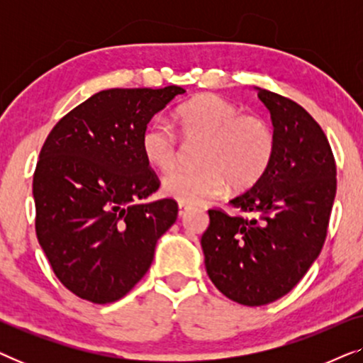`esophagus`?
Returning <instances> with one entry per match:
<instances>
[{
    "mask_svg": "<svg viewBox=\"0 0 363 363\" xmlns=\"http://www.w3.org/2000/svg\"><path fill=\"white\" fill-rule=\"evenodd\" d=\"M191 208H193V206H190V205H183V203H180V205H178V215H180V216L183 218V216L186 215L188 211L191 210Z\"/></svg>",
    "mask_w": 363,
    "mask_h": 363,
    "instance_id": "1",
    "label": "esophagus"
}]
</instances>
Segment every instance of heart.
<instances>
[{"label":"heart","instance_id":"obj_1","mask_svg":"<svg viewBox=\"0 0 363 363\" xmlns=\"http://www.w3.org/2000/svg\"><path fill=\"white\" fill-rule=\"evenodd\" d=\"M173 123L183 140H201L196 168L175 170L162 180V193L183 205H196L228 190L245 191L269 170L276 153V133L259 116L215 94H203L173 112ZM140 150L148 165L160 172L173 168L178 138L170 123L153 121L143 128Z\"/></svg>","mask_w":363,"mask_h":363}]
</instances>
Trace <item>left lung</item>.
<instances>
[{
  "instance_id": "1",
  "label": "left lung",
  "mask_w": 363,
  "mask_h": 363,
  "mask_svg": "<svg viewBox=\"0 0 363 363\" xmlns=\"http://www.w3.org/2000/svg\"><path fill=\"white\" fill-rule=\"evenodd\" d=\"M276 153L269 170L230 201L242 215L208 210L201 236L206 272L218 291L242 306H264L299 282L324 246L337 168L324 130L306 108L266 89Z\"/></svg>"
}]
</instances>
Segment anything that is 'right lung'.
Returning a JSON list of instances; mask_svg holds the SVG:
<instances>
[{"instance_id":"obj_1","label":"right lung","mask_w":363,"mask_h":363,"mask_svg":"<svg viewBox=\"0 0 363 363\" xmlns=\"http://www.w3.org/2000/svg\"><path fill=\"white\" fill-rule=\"evenodd\" d=\"M163 89H107L59 121L33 178L36 235L57 279L72 294L108 304L145 276L158 238L177 220L165 198L145 203L160 182L140 150L152 117L175 96Z\"/></svg>"}]
</instances>
